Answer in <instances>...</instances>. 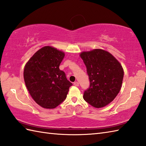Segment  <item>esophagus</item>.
<instances>
[{
	"label": "esophagus",
	"mask_w": 146,
	"mask_h": 146,
	"mask_svg": "<svg viewBox=\"0 0 146 146\" xmlns=\"http://www.w3.org/2000/svg\"><path fill=\"white\" fill-rule=\"evenodd\" d=\"M74 85L76 86H79V83L78 82H74Z\"/></svg>",
	"instance_id": "obj_1"
}]
</instances>
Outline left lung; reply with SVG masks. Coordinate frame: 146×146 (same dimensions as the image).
Wrapping results in <instances>:
<instances>
[{
	"label": "left lung",
	"instance_id": "obj_1",
	"mask_svg": "<svg viewBox=\"0 0 146 146\" xmlns=\"http://www.w3.org/2000/svg\"><path fill=\"white\" fill-rule=\"evenodd\" d=\"M86 67L90 87L84 100L95 108H102L112 102L120 90L123 78L122 65L107 51L95 49L80 53Z\"/></svg>",
	"mask_w": 146,
	"mask_h": 146
}]
</instances>
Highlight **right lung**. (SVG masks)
Segmentation results:
<instances>
[{
  "label": "right lung",
  "mask_w": 146,
  "mask_h": 146,
  "mask_svg": "<svg viewBox=\"0 0 146 146\" xmlns=\"http://www.w3.org/2000/svg\"><path fill=\"white\" fill-rule=\"evenodd\" d=\"M64 53L51 46L37 51L26 64L24 79L33 100L44 108H54L66 98L72 83L60 65Z\"/></svg>",
  "instance_id": "right-lung-1"
}]
</instances>
